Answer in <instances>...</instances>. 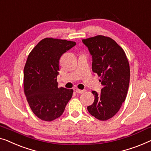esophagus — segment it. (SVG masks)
<instances>
[{"label":"esophagus","instance_id":"obj_1","mask_svg":"<svg viewBox=\"0 0 151 151\" xmlns=\"http://www.w3.org/2000/svg\"><path fill=\"white\" fill-rule=\"evenodd\" d=\"M75 91L76 93H78V94H82V93L86 92V90H79V89H76Z\"/></svg>","mask_w":151,"mask_h":151}]
</instances>
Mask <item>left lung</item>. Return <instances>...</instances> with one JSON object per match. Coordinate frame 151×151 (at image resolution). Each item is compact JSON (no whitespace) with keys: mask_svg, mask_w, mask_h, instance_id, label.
Instances as JSON below:
<instances>
[{"mask_svg":"<svg viewBox=\"0 0 151 151\" xmlns=\"http://www.w3.org/2000/svg\"><path fill=\"white\" fill-rule=\"evenodd\" d=\"M92 57V71L101 76V93L92 91L94 101L88 107L92 116L107 120L118 113L126 99L130 68L124 50L109 37L97 35L83 40Z\"/></svg>","mask_w":151,"mask_h":151,"instance_id":"8db88e82","label":"left lung"}]
</instances>
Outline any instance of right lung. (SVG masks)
Segmentation results:
<instances>
[{
	"label": "right lung",
	"mask_w": 151,
	"mask_h": 151,
	"mask_svg": "<svg viewBox=\"0 0 151 151\" xmlns=\"http://www.w3.org/2000/svg\"><path fill=\"white\" fill-rule=\"evenodd\" d=\"M76 42L45 38L31 50L24 68V94L37 118L52 121L62 115L73 96V89L58 88L57 76L61 55Z\"/></svg>",
	"instance_id": "1"
}]
</instances>
